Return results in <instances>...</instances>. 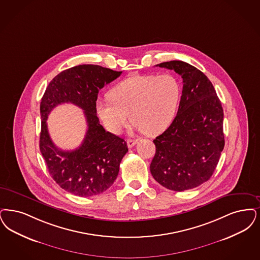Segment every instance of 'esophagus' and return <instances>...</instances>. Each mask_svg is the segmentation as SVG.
<instances>
[{"label": "esophagus", "mask_w": 260, "mask_h": 260, "mask_svg": "<svg viewBox=\"0 0 260 260\" xmlns=\"http://www.w3.org/2000/svg\"><path fill=\"white\" fill-rule=\"evenodd\" d=\"M126 143H127V147H128V148H133V147L137 143V140H134V139H127Z\"/></svg>", "instance_id": "obj_1"}]
</instances>
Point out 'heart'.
Masks as SVG:
<instances>
[{
	"instance_id": "heart-1",
	"label": "heart",
	"mask_w": 260,
	"mask_h": 260,
	"mask_svg": "<svg viewBox=\"0 0 260 260\" xmlns=\"http://www.w3.org/2000/svg\"><path fill=\"white\" fill-rule=\"evenodd\" d=\"M181 96L176 78L168 73L134 75L108 93L110 102L99 101L96 111L104 126L118 135L131 119L147 135L162 133L172 122Z\"/></svg>"
}]
</instances>
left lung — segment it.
Wrapping results in <instances>:
<instances>
[{
    "label": "left lung",
    "instance_id": "1",
    "mask_svg": "<svg viewBox=\"0 0 260 260\" xmlns=\"http://www.w3.org/2000/svg\"><path fill=\"white\" fill-rule=\"evenodd\" d=\"M156 67L180 74L183 91L176 117L154 140L150 170L162 187L183 191L213 175L224 147L223 110L213 84L193 66L170 61Z\"/></svg>",
    "mask_w": 260,
    "mask_h": 260
}]
</instances>
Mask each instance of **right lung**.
<instances>
[{"label": "right lung", "mask_w": 260, "mask_h": 260, "mask_svg": "<svg viewBox=\"0 0 260 260\" xmlns=\"http://www.w3.org/2000/svg\"><path fill=\"white\" fill-rule=\"evenodd\" d=\"M121 73L98 64L76 66L56 75L42 96L40 150L53 180L74 196L93 197L111 187L127 152L125 140L106 132L96 116L99 91ZM64 102L83 109L88 125L83 144L73 151L54 146L46 123L52 108Z\"/></svg>", "instance_id": "add662e5"}]
</instances>
